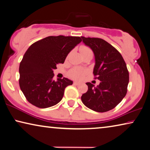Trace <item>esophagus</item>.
Returning a JSON list of instances; mask_svg holds the SVG:
<instances>
[{"instance_id":"34e87169","label":"esophagus","mask_w":150,"mask_h":150,"mask_svg":"<svg viewBox=\"0 0 150 150\" xmlns=\"http://www.w3.org/2000/svg\"><path fill=\"white\" fill-rule=\"evenodd\" d=\"M73 84H74L75 86H79V83L77 82V81H74V82H73Z\"/></svg>"}]
</instances>
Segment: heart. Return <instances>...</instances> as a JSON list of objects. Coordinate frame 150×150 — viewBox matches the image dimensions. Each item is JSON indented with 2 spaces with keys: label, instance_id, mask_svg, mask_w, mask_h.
<instances>
[{
  "label": "heart",
  "instance_id": "1",
  "mask_svg": "<svg viewBox=\"0 0 150 150\" xmlns=\"http://www.w3.org/2000/svg\"><path fill=\"white\" fill-rule=\"evenodd\" d=\"M79 50L80 52H81V54L83 55V57L88 54H93L92 50H91V48H89V47L87 46H81L79 48ZM87 72H88V71L86 70H84V69L75 67L71 69V70L69 71L68 75L69 77L73 78V79L79 80L84 77V75L86 74Z\"/></svg>",
  "mask_w": 150,
  "mask_h": 150
}]
</instances>
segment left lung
<instances>
[{"mask_svg":"<svg viewBox=\"0 0 150 150\" xmlns=\"http://www.w3.org/2000/svg\"><path fill=\"white\" fill-rule=\"evenodd\" d=\"M86 45L90 47L95 55L96 64L93 74L99 79L95 87L86 83L88 90L81 96L85 106L98 112L115 108L127 92L129 71L120 53L104 40L98 38L81 37Z\"/></svg>","mask_w":150,"mask_h":150,"instance_id":"1","label":"left lung"}]
</instances>
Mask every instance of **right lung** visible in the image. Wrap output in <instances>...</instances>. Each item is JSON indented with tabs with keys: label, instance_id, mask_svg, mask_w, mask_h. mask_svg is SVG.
<instances>
[{
	"label": "right lung",
	"instance_id": "add662e5",
	"mask_svg": "<svg viewBox=\"0 0 150 150\" xmlns=\"http://www.w3.org/2000/svg\"><path fill=\"white\" fill-rule=\"evenodd\" d=\"M82 41L77 36H48L32 44L19 64V86L30 103L40 108L54 106L62 100L64 89L73 81L53 79V70L63 64L67 56Z\"/></svg>",
	"mask_w": 150,
	"mask_h": 150
}]
</instances>
